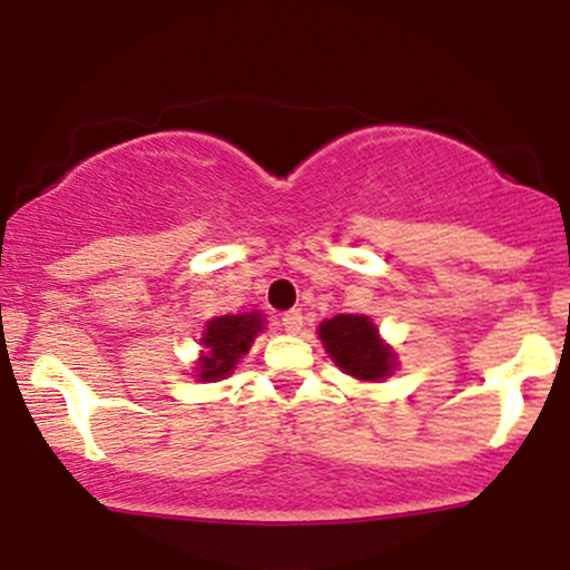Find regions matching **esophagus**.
<instances>
[{
	"mask_svg": "<svg viewBox=\"0 0 570 570\" xmlns=\"http://www.w3.org/2000/svg\"><path fill=\"white\" fill-rule=\"evenodd\" d=\"M281 326H284V332H289V335H297V332L303 330V311H299V307L286 311L284 316H281Z\"/></svg>",
	"mask_w": 570,
	"mask_h": 570,
	"instance_id": "1",
	"label": "esophagus"
}]
</instances>
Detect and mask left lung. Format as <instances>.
<instances>
[{"mask_svg":"<svg viewBox=\"0 0 570 570\" xmlns=\"http://www.w3.org/2000/svg\"><path fill=\"white\" fill-rule=\"evenodd\" d=\"M326 353L335 364L358 381H381L394 370V353L377 337L367 316H335L318 326Z\"/></svg>","mask_w":570,"mask_h":570,"instance_id":"obj_1","label":"left lung"}]
</instances>
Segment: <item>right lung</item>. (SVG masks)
Here are the masks:
<instances>
[{"label":"right lung","instance_id":"add662e5","mask_svg":"<svg viewBox=\"0 0 570 570\" xmlns=\"http://www.w3.org/2000/svg\"><path fill=\"white\" fill-rule=\"evenodd\" d=\"M263 330V316L259 313H244V316H217L206 324L200 343L206 345V353L200 358V377L203 381H219L230 375L238 358L254 343L257 332Z\"/></svg>","mask_w":570,"mask_h":570}]
</instances>
